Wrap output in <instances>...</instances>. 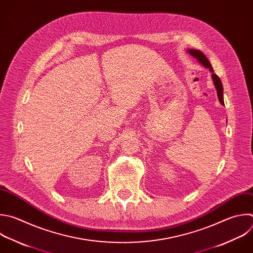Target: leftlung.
<instances>
[{
	"label": "left lung",
	"instance_id": "1",
	"mask_svg": "<svg viewBox=\"0 0 253 253\" xmlns=\"http://www.w3.org/2000/svg\"><path fill=\"white\" fill-rule=\"evenodd\" d=\"M188 52L195 58L198 59V61L200 63H202L206 68H209L210 71L211 72V78H212V81H213V84L215 86V89H216V92H217V97H218V100L220 102L221 105H224V102H223V87H222V84H221V81L219 79V77L214 73L212 67H211V62L209 61L208 57L201 51V50H198V49H188Z\"/></svg>",
	"mask_w": 253,
	"mask_h": 253
}]
</instances>
